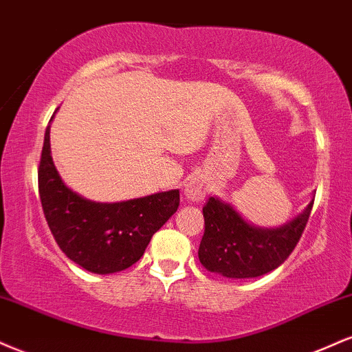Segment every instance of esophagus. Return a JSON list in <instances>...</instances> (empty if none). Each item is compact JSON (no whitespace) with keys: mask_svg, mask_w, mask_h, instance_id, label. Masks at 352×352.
<instances>
[{"mask_svg":"<svg viewBox=\"0 0 352 352\" xmlns=\"http://www.w3.org/2000/svg\"><path fill=\"white\" fill-rule=\"evenodd\" d=\"M206 192H208V188H206V184L202 183V181L196 179V177L189 181V183L186 184V189H184V194L191 201H201L202 197L206 196Z\"/></svg>","mask_w":352,"mask_h":352,"instance_id":"1","label":"esophagus"}]
</instances>
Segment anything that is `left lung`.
Instances as JSON below:
<instances>
[{"mask_svg":"<svg viewBox=\"0 0 352 352\" xmlns=\"http://www.w3.org/2000/svg\"><path fill=\"white\" fill-rule=\"evenodd\" d=\"M311 208L309 202L303 214L282 227L260 229L243 221L232 206L209 197L202 208L204 235L197 252L201 263L227 278H254L275 270L298 243Z\"/></svg>","mask_w":352,"mask_h":352,"instance_id":"1","label":"left lung"}]
</instances>
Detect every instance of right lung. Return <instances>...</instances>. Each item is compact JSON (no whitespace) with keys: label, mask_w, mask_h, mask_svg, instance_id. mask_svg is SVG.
I'll list each match as a JSON object with an SVG mask.
<instances>
[{"label":"right lung","mask_w":352,"mask_h":352,"mask_svg":"<svg viewBox=\"0 0 352 352\" xmlns=\"http://www.w3.org/2000/svg\"><path fill=\"white\" fill-rule=\"evenodd\" d=\"M49 140L47 126L37 181L45 221L57 245L92 274H115L131 267L142 258L153 234L177 210L179 191L113 204L84 199L60 179Z\"/></svg>","instance_id":"obj_1"}]
</instances>
